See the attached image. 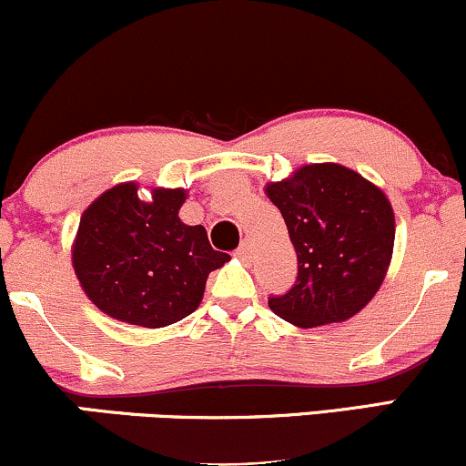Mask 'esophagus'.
<instances>
[{
    "instance_id": "34e87169",
    "label": "esophagus",
    "mask_w": 466,
    "mask_h": 466,
    "mask_svg": "<svg viewBox=\"0 0 466 466\" xmlns=\"http://www.w3.org/2000/svg\"><path fill=\"white\" fill-rule=\"evenodd\" d=\"M251 251H254V249H251L249 240H243V243L238 245V249L234 251V256L243 260V263H249V260H251Z\"/></svg>"
}]
</instances>
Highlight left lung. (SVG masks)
Segmentation results:
<instances>
[{"instance_id":"1","label":"left lung","mask_w":466,"mask_h":466,"mask_svg":"<svg viewBox=\"0 0 466 466\" xmlns=\"http://www.w3.org/2000/svg\"><path fill=\"white\" fill-rule=\"evenodd\" d=\"M298 254L296 285L269 298L278 318L313 329L344 322L372 300L394 248L381 188L339 164H309L265 188Z\"/></svg>"}]
</instances>
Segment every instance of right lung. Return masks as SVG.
Wrapping results in <instances>:
<instances>
[{
  "mask_svg": "<svg viewBox=\"0 0 466 466\" xmlns=\"http://www.w3.org/2000/svg\"><path fill=\"white\" fill-rule=\"evenodd\" d=\"M186 190L155 188L142 201L137 184L103 192L80 217L72 263L100 311L120 322L162 329L199 307L210 271L229 260L212 249L203 226H186Z\"/></svg>",
  "mask_w": 466,
  "mask_h": 466,
  "instance_id": "right-lung-1",
  "label": "right lung"
}]
</instances>
